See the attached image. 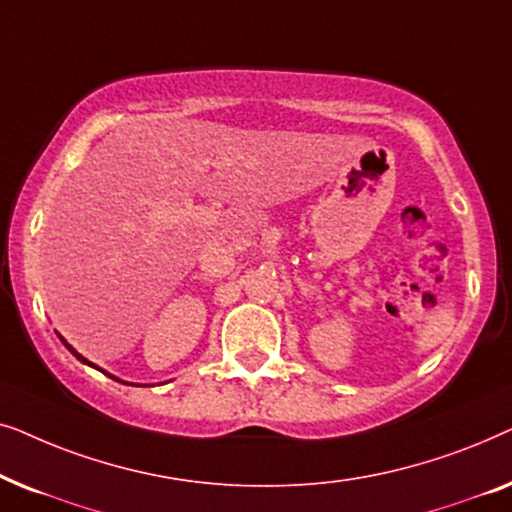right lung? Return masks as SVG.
Segmentation results:
<instances>
[{
	"mask_svg": "<svg viewBox=\"0 0 512 512\" xmlns=\"http://www.w3.org/2000/svg\"><path fill=\"white\" fill-rule=\"evenodd\" d=\"M58 338H60V340H62V345H65V347H67V349H69V352H72V354H74V356H76V359H79V361H81V363H86V366H90V368H97V366H95V363H90V361H88V359H86V356H81V354H79V352H76V349H74V347H72V345H69V342H67V340H65V338H62V335H58ZM97 370H102V368H97ZM102 373H104V370H102ZM104 375H109V373H104ZM109 377H114V375H109ZM114 380H118V377H114ZM125 384H128V382H125Z\"/></svg>",
	"mask_w": 512,
	"mask_h": 512,
	"instance_id": "obj_1",
	"label": "right lung"
}]
</instances>
